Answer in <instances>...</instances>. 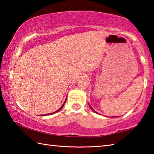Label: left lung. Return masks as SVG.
<instances>
[{
    "label": "left lung",
    "mask_w": 154,
    "mask_h": 154,
    "mask_svg": "<svg viewBox=\"0 0 154 154\" xmlns=\"http://www.w3.org/2000/svg\"><path fill=\"white\" fill-rule=\"evenodd\" d=\"M89 106H90V108H91V109H92L93 110H94V111H95V110H94V109H93V108H92V107H91V106H90V105H89Z\"/></svg>",
    "instance_id": "obj_1"
}]
</instances>
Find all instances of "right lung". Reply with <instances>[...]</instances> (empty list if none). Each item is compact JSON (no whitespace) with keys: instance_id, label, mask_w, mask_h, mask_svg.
I'll list each match as a JSON object with an SVG mask.
<instances>
[{"instance_id":"1","label":"right lung","mask_w":154,"mask_h":154,"mask_svg":"<svg viewBox=\"0 0 154 154\" xmlns=\"http://www.w3.org/2000/svg\"><path fill=\"white\" fill-rule=\"evenodd\" d=\"M66 100H67V99H65V102H64V103H63V105L61 106H60V108H59V109H58V110H57V111H55V112H52V113H50V114L44 115V116H45V115H52V114H54V113H56V112H59V110H60V109H61V108H62L63 107V106H64V104H65V102H66Z\"/></svg>"}]
</instances>
